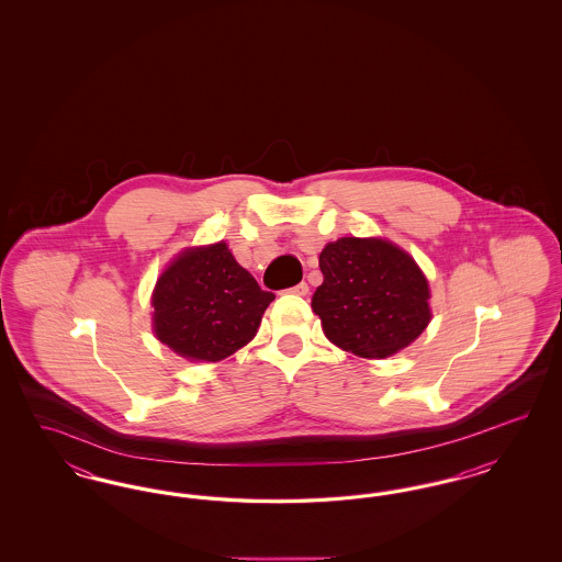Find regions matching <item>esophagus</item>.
Wrapping results in <instances>:
<instances>
[{"label":"esophagus","instance_id":"1","mask_svg":"<svg viewBox=\"0 0 562 562\" xmlns=\"http://www.w3.org/2000/svg\"><path fill=\"white\" fill-rule=\"evenodd\" d=\"M291 293L301 294V296H303V294L310 293V286H307V282H299L296 286H293V289H291Z\"/></svg>","mask_w":562,"mask_h":562}]
</instances>
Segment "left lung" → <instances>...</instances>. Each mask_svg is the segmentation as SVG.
Instances as JSON below:
<instances>
[{
  "label": "left lung",
  "mask_w": 562,
  "mask_h": 562,
  "mask_svg": "<svg viewBox=\"0 0 562 562\" xmlns=\"http://www.w3.org/2000/svg\"><path fill=\"white\" fill-rule=\"evenodd\" d=\"M321 269L324 282L312 307L335 346L362 358H385L428 326V280L392 241H330L321 252Z\"/></svg>",
  "instance_id": "8db88e82"
}]
</instances>
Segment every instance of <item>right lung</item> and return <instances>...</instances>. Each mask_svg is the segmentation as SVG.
<instances>
[{"label": "right lung", "instance_id": "1", "mask_svg": "<svg viewBox=\"0 0 562 562\" xmlns=\"http://www.w3.org/2000/svg\"><path fill=\"white\" fill-rule=\"evenodd\" d=\"M276 294L238 266L225 241L186 250L154 291V330L189 360L216 362L246 346Z\"/></svg>", "mask_w": 562, "mask_h": 562}]
</instances>
